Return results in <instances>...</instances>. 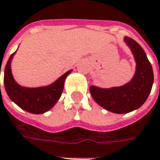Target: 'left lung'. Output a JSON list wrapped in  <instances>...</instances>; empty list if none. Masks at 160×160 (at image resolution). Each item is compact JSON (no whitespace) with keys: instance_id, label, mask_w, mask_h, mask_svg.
Segmentation results:
<instances>
[{"instance_id":"8db88e82","label":"left lung","mask_w":160,"mask_h":160,"mask_svg":"<svg viewBox=\"0 0 160 160\" xmlns=\"http://www.w3.org/2000/svg\"><path fill=\"white\" fill-rule=\"evenodd\" d=\"M124 42L134 55L136 67L134 77L120 87L102 88L97 86L89 88L93 99L103 109L113 113H128L140 108L149 97L154 80L152 64L144 50L129 37Z\"/></svg>"}]
</instances>
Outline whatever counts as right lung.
I'll return each instance as SVG.
<instances>
[{
	"instance_id": "obj_1",
	"label": "right lung",
	"mask_w": 160,
	"mask_h": 160,
	"mask_svg": "<svg viewBox=\"0 0 160 160\" xmlns=\"http://www.w3.org/2000/svg\"><path fill=\"white\" fill-rule=\"evenodd\" d=\"M15 53L9 57L4 70V87L8 97L21 109L32 114H42L49 111L59 100L64 80L72 70L63 73L50 85L39 88L23 87L15 80L11 72V60Z\"/></svg>"
}]
</instances>
